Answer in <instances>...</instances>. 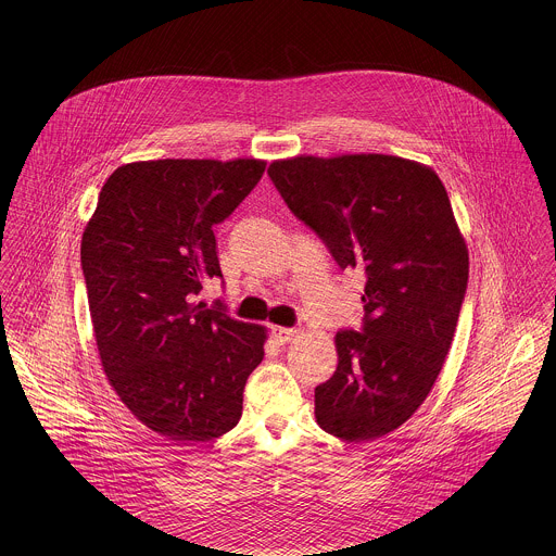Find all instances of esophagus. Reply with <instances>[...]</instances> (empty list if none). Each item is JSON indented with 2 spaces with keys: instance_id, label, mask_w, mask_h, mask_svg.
<instances>
[{
  "instance_id": "1",
  "label": "esophagus",
  "mask_w": 556,
  "mask_h": 556,
  "mask_svg": "<svg viewBox=\"0 0 556 556\" xmlns=\"http://www.w3.org/2000/svg\"><path fill=\"white\" fill-rule=\"evenodd\" d=\"M295 336H298V329H291V327H271V338H274L278 344H287V342H291Z\"/></svg>"
}]
</instances>
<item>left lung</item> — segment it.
<instances>
[{"label":"left lung","mask_w":556,"mask_h":556,"mask_svg":"<svg viewBox=\"0 0 556 556\" xmlns=\"http://www.w3.org/2000/svg\"><path fill=\"white\" fill-rule=\"evenodd\" d=\"M267 175L340 269L366 274L362 329L336 333L338 368L315 390V415L342 441L379 439L430 394L465 302L469 252L445 186L383 154L278 160Z\"/></svg>","instance_id":"obj_1"}]
</instances>
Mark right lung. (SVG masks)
<instances>
[{
	"mask_svg": "<svg viewBox=\"0 0 556 556\" xmlns=\"http://www.w3.org/2000/svg\"><path fill=\"white\" fill-rule=\"evenodd\" d=\"M261 160L124 164L100 190L80 241L96 344L132 415L177 443L212 441L241 417L265 329L194 304L223 278L214 227L263 177Z\"/></svg>",
	"mask_w": 556,
	"mask_h": 556,
	"instance_id": "obj_1",
	"label": "right lung"
}]
</instances>
